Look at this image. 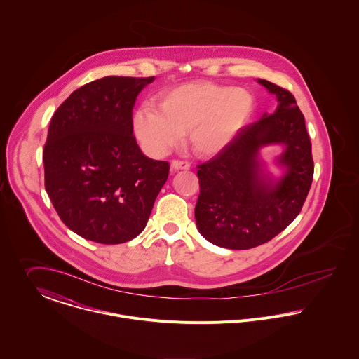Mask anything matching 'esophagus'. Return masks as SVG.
<instances>
[{"mask_svg":"<svg viewBox=\"0 0 359 359\" xmlns=\"http://www.w3.org/2000/svg\"><path fill=\"white\" fill-rule=\"evenodd\" d=\"M170 168L173 170H189L190 163L187 161L173 160L170 162Z\"/></svg>","mask_w":359,"mask_h":359,"instance_id":"1","label":"esophagus"}]
</instances>
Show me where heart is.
<instances>
[{
  "label": "heart",
  "mask_w": 359,
  "mask_h": 359,
  "mask_svg": "<svg viewBox=\"0 0 359 359\" xmlns=\"http://www.w3.org/2000/svg\"><path fill=\"white\" fill-rule=\"evenodd\" d=\"M253 96L241 88L191 82L166 90L160 109L144 104L133 116V132L143 150L161 156L189 130L193 150L212 157L226 150L252 117Z\"/></svg>",
  "instance_id": "obj_1"
}]
</instances>
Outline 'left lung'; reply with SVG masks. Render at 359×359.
I'll list each match as a JSON object with an SVG mask.
<instances>
[{
	"instance_id": "left-lung-1",
	"label": "left lung",
	"mask_w": 359,
	"mask_h": 359,
	"mask_svg": "<svg viewBox=\"0 0 359 359\" xmlns=\"http://www.w3.org/2000/svg\"><path fill=\"white\" fill-rule=\"evenodd\" d=\"M277 96L274 114L243 126L234 142L198 165L196 222L201 236L229 249H250L283 231L300 213L311 187V142L294 96L278 85L257 80ZM282 144L276 180L264 169L259 150Z\"/></svg>"
}]
</instances>
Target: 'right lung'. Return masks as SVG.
Returning a JSON list of instances; mask_svg holds the SVG:
<instances>
[{
	"label": "right lung",
	"instance_id": "add662e5",
	"mask_svg": "<svg viewBox=\"0 0 359 359\" xmlns=\"http://www.w3.org/2000/svg\"><path fill=\"white\" fill-rule=\"evenodd\" d=\"M154 77L109 76L74 90L55 111L43 147L45 190L80 237L114 245L146 227L169 163L146 157L132 110Z\"/></svg>",
	"mask_w": 359,
	"mask_h": 359
}]
</instances>
